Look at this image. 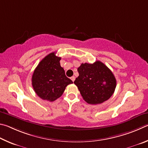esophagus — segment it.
Listing matches in <instances>:
<instances>
[{
  "instance_id": "obj_1",
  "label": "esophagus",
  "mask_w": 148,
  "mask_h": 148,
  "mask_svg": "<svg viewBox=\"0 0 148 148\" xmlns=\"http://www.w3.org/2000/svg\"><path fill=\"white\" fill-rule=\"evenodd\" d=\"M71 81H72L73 82H74L75 80V77L74 76H73V77H71Z\"/></svg>"
}]
</instances>
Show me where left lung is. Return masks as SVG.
Here are the masks:
<instances>
[{"label":"left lung","mask_w":148,"mask_h":148,"mask_svg":"<svg viewBox=\"0 0 148 148\" xmlns=\"http://www.w3.org/2000/svg\"><path fill=\"white\" fill-rule=\"evenodd\" d=\"M77 71L79 75L74 84L88 104H101L112 96L116 80L110 69L101 62L82 64Z\"/></svg>","instance_id":"8db88e82"}]
</instances>
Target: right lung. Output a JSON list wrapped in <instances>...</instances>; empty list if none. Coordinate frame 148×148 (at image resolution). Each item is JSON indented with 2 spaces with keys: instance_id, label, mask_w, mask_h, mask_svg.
I'll return each mask as SVG.
<instances>
[{
  "instance_id": "right-lung-1",
  "label": "right lung",
  "mask_w": 148,
  "mask_h": 148,
  "mask_svg": "<svg viewBox=\"0 0 148 148\" xmlns=\"http://www.w3.org/2000/svg\"><path fill=\"white\" fill-rule=\"evenodd\" d=\"M60 60L54 52L51 53L39 63L34 71L32 84L41 99L54 101L63 94L67 85L73 83L60 66Z\"/></svg>"
}]
</instances>
